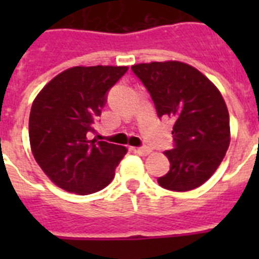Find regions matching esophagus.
<instances>
[{
  "instance_id": "obj_1",
  "label": "esophagus",
  "mask_w": 259,
  "mask_h": 259,
  "mask_svg": "<svg viewBox=\"0 0 259 259\" xmlns=\"http://www.w3.org/2000/svg\"><path fill=\"white\" fill-rule=\"evenodd\" d=\"M136 152H137V153L140 154V156H148V154H149L150 152H152V150H150L149 148H148V146H142V148H138V149L136 150Z\"/></svg>"
}]
</instances>
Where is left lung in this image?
<instances>
[{
    "mask_svg": "<svg viewBox=\"0 0 259 259\" xmlns=\"http://www.w3.org/2000/svg\"><path fill=\"white\" fill-rule=\"evenodd\" d=\"M132 70L150 93L157 115L173 119L176 148L162 188L185 192L204 184L229 149L230 115L218 87L195 67L177 60L140 63Z\"/></svg>",
    "mask_w": 259,
    "mask_h": 259,
    "instance_id": "8db88e82",
    "label": "left lung"
}]
</instances>
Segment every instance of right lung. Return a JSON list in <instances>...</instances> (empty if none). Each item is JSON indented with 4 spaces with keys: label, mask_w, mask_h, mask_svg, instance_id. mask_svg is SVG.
<instances>
[{
    "label": "right lung",
    "mask_w": 259,
    "mask_h": 259,
    "mask_svg": "<svg viewBox=\"0 0 259 259\" xmlns=\"http://www.w3.org/2000/svg\"><path fill=\"white\" fill-rule=\"evenodd\" d=\"M126 66H76L47 83L32 103L29 142L42 172L59 188L78 195L111 183L127 149L89 140L102 113L106 93L125 75Z\"/></svg>",
    "instance_id": "obj_1"
}]
</instances>
